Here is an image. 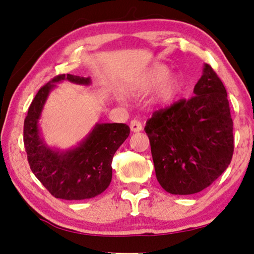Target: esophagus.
Returning <instances> with one entry per match:
<instances>
[{
  "mask_svg": "<svg viewBox=\"0 0 254 254\" xmlns=\"http://www.w3.org/2000/svg\"><path fill=\"white\" fill-rule=\"evenodd\" d=\"M130 127L132 132H140L142 130V124L137 120H132L130 123Z\"/></svg>",
  "mask_w": 254,
  "mask_h": 254,
  "instance_id": "esophagus-1",
  "label": "esophagus"
}]
</instances>
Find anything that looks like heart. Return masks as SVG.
Segmentation results:
<instances>
[{
  "label": "heart",
  "mask_w": 254,
  "mask_h": 254,
  "mask_svg": "<svg viewBox=\"0 0 254 254\" xmlns=\"http://www.w3.org/2000/svg\"><path fill=\"white\" fill-rule=\"evenodd\" d=\"M182 83L177 75L170 76V68L162 64H154L143 73L131 90L135 93H149L156 90L155 102L161 105H169L181 91ZM122 100V96H118Z\"/></svg>",
  "instance_id": "heart-1"
}]
</instances>
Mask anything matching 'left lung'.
<instances>
[{
	"label": "left lung",
	"mask_w": 254,
	"mask_h": 254,
	"mask_svg": "<svg viewBox=\"0 0 254 254\" xmlns=\"http://www.w3.org/2000/svg\"><path fill=\"white\" fill-rule=\"evenodd\" d=\"M194 96L156 111L147 120L155 175L165 191L188 195L211 186L233 155V121L227 90L209 64Z\"/></svg>",
	"instance_id": "left-lung-1"
}]
</instances>
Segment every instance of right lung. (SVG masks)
<instances>
[{
	"mask_svg": "<svg viewBox=\"0 0 254 254\" xmlns=\"http://www.w3.org/2000/svg\"><path fill=\"white\" fill-rule=\"evenodd\" d=\"M70 81L90 85L91 77L61 74L36 93L24 120V146L30 168L53 196L63 200H85L107 190L112 180V160L130 134L124 123H96L77 146L62 151L44 141L39 120L55 83Z\"/></svg>",
	"mask_w": 254,
	"mask_h": 254,
	"instance_id": "add662e5",
	"label": "right lung"
}]
</instances>
